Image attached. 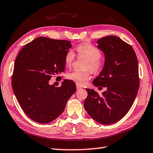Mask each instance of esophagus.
Instances as JSON below:
<instances>
[{
  "label": "esophagus",
  "instance_id": "obj_1",
  "mask_svg": "<svg viewBox=\"0 0 153 153\" xmlns=\"http://www.w3.org/2000/svg\"><path fill=\"white\" fill-rule=\"evenodd\" d=\"M76 88H77V90H79V89H82V88H81V87L79 85H76Z\"/></svg>",
  "mask_w": 153,
  "mask_h": 153
}]
</instances>
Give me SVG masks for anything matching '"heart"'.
I'll return each instance as SVG.
<instances>
[{"instance_id": "1", "label": "heart", "mask_w": 153, "mask_h": 153, "mask_svg": "<svg viewBox=\"0 0 153 153\" xmlns=\"http://www.w3.org/2000/svg\"><path fill=\"white\" fill-rule=\"evenodd\" d=\"M77 50L80 56H84L89 59L88 68H90L92 71H97L100 68L101 64L100 59L101 53L97 48L88 43L79 44L77 48ZM75 54L73 51L70 50L66 53L65 56V64L67 66H70L74 60ZM68 79L77 83V85H83L90 79L89 71H74L68 74Z\"/></svg>"}]
</instances>
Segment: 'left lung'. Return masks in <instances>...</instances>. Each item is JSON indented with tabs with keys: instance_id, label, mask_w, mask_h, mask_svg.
I'll list each match as a JSON object with an SVG mask.
<instances>
[{
	"instance_id": "left-lung-1",
	"label": "left lung",
	"mask_w": 153,
	"mask_h": 153,
	"mask_svg": "<svg viewBox=\"0 0 153 153\" xmlns=\"http://www.w3.org/2000/svg\"><path fill=\"white\" fill-rule=\"evenodd\" d=\"M105 62L102 70L93 84L106 87L100 96L94 89H86L88 97L83 107L99 123L110 125L119 121L133 105L139 88L138 61L133 48L115 36L97 41Z\"/></svg>"
}]
</instances>
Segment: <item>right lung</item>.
I'll list each match as a JSON object with an SVG mask.
<instances>
[{"label":"right lung","mask_w":153,"mask_h":153,"mask_svg":"<svg viewBox=\"0 0 153 153\" xmlns=\"http://www.w3.org/2000/svg\"><path fill=\"white\" fill-rule=\"evenodd\" d=\"M70 42L38 37L26 44L15 59L12 87L19 105L30 118L48 123L60 115L76 91L72 81L57 88L49 84L53 76L64 72Z\"/></svg>","instance_id":"right-lung-1"}]
</instances>
